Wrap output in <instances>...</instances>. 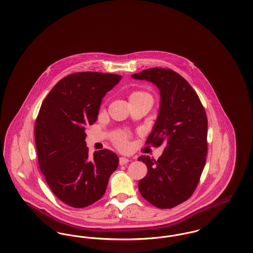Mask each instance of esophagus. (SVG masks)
<instances>
[{"mask_svg":"<svg viewBox=\"0 0 253 253\" xmlns=\"http://www.w3.org/2000/svg\"><path fill=\"white\" fill-rule=\"evenodd\" d=\"M129 158H126V157H121L120 158V165H125L129 162Z\"/></svg>","mask_w":253,"mask_h":253,"instance_id":"obj_1","label":"esophagus"}]
</instances>
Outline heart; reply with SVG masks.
<instances>
[{"label":"heart","mask_w":253,"mask_h":253,"mask_svg":"<svg viewBox=\"0 0 253 253\" xmlns=\"http://www.w3.org/2000/svg\"><path fill=\"white\" fill-rule=\"evenodd\" d=\"M142 98H151L152 99V96L144 91H140V90H135V91H132V93L130 94L129 96V99L130 101H133V100H137V99H142ZM127 138H128V135L126 133H121L117 139H116V142L118 146L120 148H126L127 144H128V141H127Z\"/></svg>","instance_id":"heart-1"}]
</instances>
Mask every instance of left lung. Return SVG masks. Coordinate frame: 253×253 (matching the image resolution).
<instances>
[{"instance_id":"obj_1","label":"left lung","mask_w":253,"mask_h":253,"mask_svg":"<svg viewBox=\"0 0 253 253\" xmlns=\"http://www.w3.org/2000/svg\"><path fill=\"white\" fill-rule=\"evenodd\" d=\"M132 78L159 89V112L147 143H165L157 160L138 157L148 168L138 190L151 204L171 209L188 200L198 185L208 152L207 115L193 87L171 69L149 68Z\"/></svg>"}]
</instances>
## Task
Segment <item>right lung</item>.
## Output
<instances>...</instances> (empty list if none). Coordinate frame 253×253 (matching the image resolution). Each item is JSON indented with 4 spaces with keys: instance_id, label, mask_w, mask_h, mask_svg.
I'll list each match as a JSON object with an SVG mask.
<instances>
[{
    "instance_id": "obj_1",
    "label": "right lung",
    "mask_w": 253,
    "mask_h": 253,
    "mask_svg": "<svg viewBox=\"0 0 253 253\" xmlns=\"http://www.w3.org/2000/svg\"><path fill=\"white\" fill-rule=\"evenodd\" d=\"M121 78L98 72L68 75L52 88L37 117L39 166L51 191L73 208L100 199L119 166V157L107 149L89 157L85 126L96 122L103 96Z\"/></svg>"
}]
</instances>
